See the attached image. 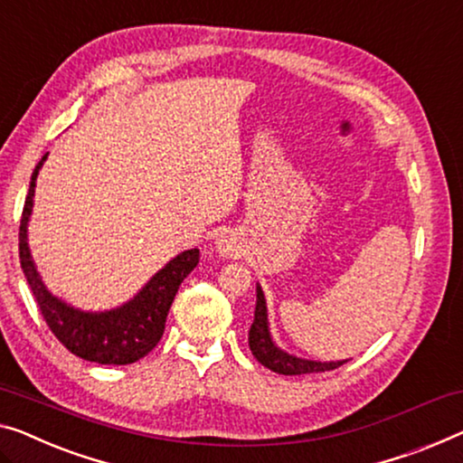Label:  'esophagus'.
I'll return each instance as SVG.
<instances>
[{"instance_id": "esophagus-1", "label": "esophagus", "mask_w": 463, "mask_h": 463, "mask_svg": "<svg viewBox=\"0 0 463 463\" xmlns=\"http://www.w3.org/2000/svg\"><path fill=\"white\" fill-rule=\"evenodd\" d=\"M216 251L222 255V258H229V255L237 253V241L229 234H222V237L216 239Z\"/></svg>"}]
</instances>
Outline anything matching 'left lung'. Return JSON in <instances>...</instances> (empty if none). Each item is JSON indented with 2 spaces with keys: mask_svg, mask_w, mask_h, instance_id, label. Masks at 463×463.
<instances>
[{
  "mask_svg": "<svg viewBox=\"0 0 463 463\" xmlns=\"http://www.w3.org/2000/svg\"><path fill=\"white\" fill-rule=\"evenodd\" d=\"M250 349L255 360L276 374L285 376H299V374H316V372H328L343 365L349 360L336 362H320V360H306V357L293 355L288 351L280 349L270 333V320H268V303L261 291L260 282H255V312L250 328Z\"/></svg>",
  "mask_w": 463,
  "mask_h": 463,
  "instance_id": "1",
  "label": "left lung"
}]
</instances>
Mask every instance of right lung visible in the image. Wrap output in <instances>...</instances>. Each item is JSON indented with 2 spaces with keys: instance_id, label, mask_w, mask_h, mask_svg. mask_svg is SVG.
<instances>
[{
  "instance_id": "1",
  "label": "right lung",
  "mask_w": 463,
  "mask_h": 463,
  "mask_svg": "<svg viewBox=\"0 0 463 463\" xmlns=\"http://www.w3.org/2000/svg\"><path fill=\"white\" fill-rule=\"evenodd\" d=\"M45 154L34 165L23 220H20V266L39 303L41 314L58 336V341L77 357L101 365H127L139 362L160 343L170 306L178 287L199 264V250L175 255L162 266L128 301L112 309H80L53 295L41 279L29 247V222L33 216V197L39 170L47 160Z\"/></svg>"
}]
</instances>
